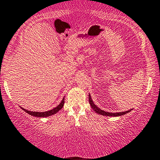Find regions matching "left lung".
I'll return each mask as SVG.
<instances>
[{
  "mask_svg": "<svg viewBox=\"0 0 160 160\" xmlns=\"http://www.w3.org/2000/svg\"><path fill=\"white\" fill-rule=\"evenodd\" d=\"M88 101H89V103L91 105V107H92V108H93V110H94V112L97 113V114H100V115H103V116H108V117H119V116H122V115H124L125 114H128V113L130 112L131 110H133V109H130V110L126 111V112H116V113H111V112H105V111L102 110V109H100V108H98V107L94 104V102H93V100H92V97H91L90 94H89V95H88Z\"/></svg>",
  "mask_w": 160,
  "mask_h": 160,
  "instance_id": "left-lung-1",
  "label": "left lung"
}]
</instances>
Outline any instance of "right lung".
<instances>
[{
	"label": "right lung",
	"mask_w": 160,
	"mask_h": 160,
	"mask_svg": "<svg viewBox=\"0 0 160 160\" xmlns=\"http://www.w3.org/2000/svg\"><path fill=\"white\" fill-rule=\"evenodd\" d=\"M64 98H65V97H64ZM64 98H62V100H61V102H60V103L58 105V106L55 107V108H54L53 109H51V110L47 111V112H31V111L26 110V109L22 108V107H21V109H23L24 112L27 113V114H29V115H31V116L37 117H47L52 116V115L57 114V113L59 112L60 109H62V108L63 107V105H64Z\"/></svg>",
	"instance_id": "right-lung-1"
}]
</instances>
